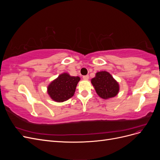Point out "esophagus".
Masks as SVG:
<instances>
[{
    "label": "esophagus",
    "instance_id": "1",
    "mask_svg": "<svg viewBox=\"0 0 160 160\" xmlns=\"http://www.w3.org/2000/svg\"><path fill=\"white\" fill-rule=\"evenodd\" d=\"M83 78L84 80H88L89 78V75H84L83 77Z\"/></svg>",
    "mask_w": 160,
    "mask_h": 160
}]
</instances>
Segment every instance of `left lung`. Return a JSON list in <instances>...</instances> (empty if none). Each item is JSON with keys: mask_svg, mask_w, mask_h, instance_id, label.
I'll return each instance as SVG.
<instances>
[{"mask_svg": "<svg viewBox=\"0 0 160 160\" xmlns=\"http://www.w3.org/2000/svg\"><path fill=\"white\" fill-rule=\"evenodd\" d=\"M91 82L96 93L102 99H108L113 98L119 93V83L107 71L98 72Z\"/></svg>", "mask_w": 160, "mask_h": 160, "instance_id": "obj_1", "label": "left lung"}]
</instances>
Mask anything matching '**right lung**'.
Masks as SVG:
<instances>
[{
  "label": "right lung",
  "instance_id": "add662e5",
  "mask_svg": "<svg viewBox=\"0 0 160 160\" xmlns=\"http://www.w3.org/2000/svg\"><path fill=\"white\" fill-rule=\"evenodd\" d=\"M79 77L70 76L67 72L61 74L47 88L50 98L57 102H63L73 96Z\"/></svg>",
  "mask_w": 160,
  "mask_h": 160
}]
</instances>
